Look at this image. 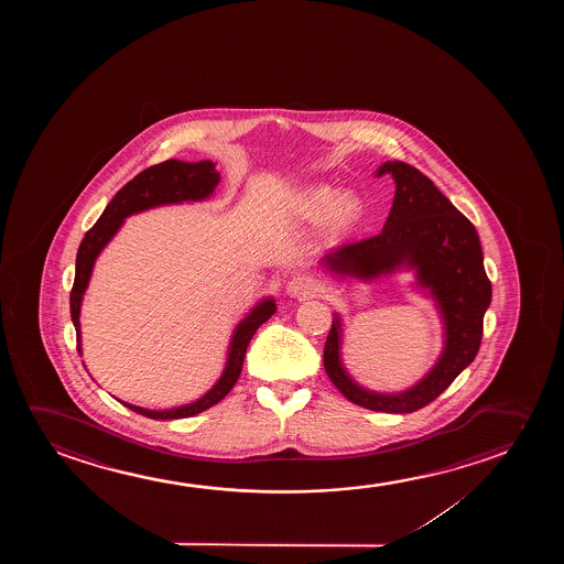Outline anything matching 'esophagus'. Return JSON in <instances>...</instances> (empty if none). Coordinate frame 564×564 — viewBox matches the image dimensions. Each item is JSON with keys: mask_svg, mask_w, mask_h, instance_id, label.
<instances>
[{"mask_svg": "<svg viewBox=\"0 0 564 564\" xmlns=\"http://www.w3.org/2000/svg\"><path fill=\"white\" fill-rule=\"evenodd\" d=\"M319 291V283L314 275L308 273H299L286 283V294L294 299H310Z\"/></svg>", "mask_w": 564, "mask_h": 564, "instance_id": "34e87169", "label": "esophagus"}]
</instances>
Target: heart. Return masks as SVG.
I'll return each instance as SVG.
<instances>
[{
	"mask_svg": "<svg viewBox=\"0 0 564 564\" xmlns=\"http://www.w3.org/2000/svg\"><path fill=\"white\" fill-rule=\"evenodd\" d=\"M302 216L317 221L325 217L332 231H348L362 217V202L352 193H339L329 185L312 186L302 196Z\"/></svg>",
	"mask_w": 564,
	"mask_h": 564,
	"instance_id": "heart-1",
	"label": "heart"
}]
</instances>
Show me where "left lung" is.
Segmentation results:
<instances>
[{"instance_id": "obj_1", "label": "left lung", "mask_w": 564, "mask_h": 564, "mask_svg": "<svg viewBox=\"0 0 564 564\" xmlns=\"http://www.w3.org/2000/svg\"><path fill=\"white\" fill-rule=\"evenodd\" d=\"M394 178L393 206L383 231L370 239L333 248L324 268L339 278L360 281L414 270L417 286L432 294L445 325V347L432 370L402 393H376L358 386L340 360V317L335 314L324 348V366L333 386L362 409L409 414L424 409L447 389L476 358L484 316L491 302V283L476 227L416 167L386 162L378 177Z\"/></svg>"}]
</instances>
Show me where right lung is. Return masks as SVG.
Returning <instances> with one entry per match:
<instances>
[{
  "label": "right lung",
  "instance_id": "right-lung-1",
  "mask_svg": "<svg viewBox=\"0 0 564 564\" xmlns=\"http://www.w3.org/2000/svg\"><path fill=\"white\" fill-rule=\"evenodd\" d=\"M217 183H219V173H217L214 162L202 160V162L188 163L167 160V162L158 163V165H152L139 173L113 196V200L109 202L108 208L104 209L100 219L96 221L90 231L86 232L85 239L78 247L75 283L70 289V319L77 329L78 355L83 352L80 322H78L83 294H85L90 275H93L96 258L100 256L109 240L113 239V235L119 231L124 217L139 214L144 209L165 206V204L206 200L216 191ZM275 310L278 306L273 299H263L248 312L247 317L237 325V329L232 333L229 355H227V364H225L221 378L217 379L216 386L212 387L208 393L200 397L198 401L170 410H148L123 401L121 404L137 414L152 417V420L196 416L204 410H208L209 406H214L225 399V394L229 393L232 386L237 383L240 370H242V362H245V355H247L248 343L254 337L256 329L275 314Z\"/></svg>",
  "mask_w": 564,
  "mask_h": 564
}]
</instances>
